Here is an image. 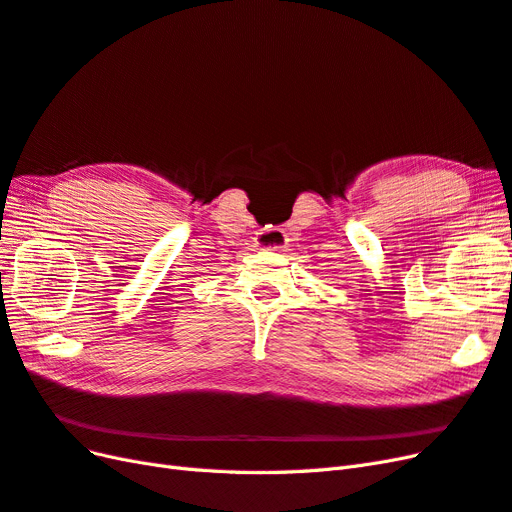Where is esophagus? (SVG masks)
Returning <instances> with one entry per match:
<instances>
[{
	"label": "esophagus",
	"mask_w": 512,
	"mask_h": 512,
	"mask_svg": "<svg viewBox=\"0 0 512 512\" xmlns=\"http://www.w3.org/2000/svg\"><path fill=\"white\" fill-rule=\"evenodd\" d=\"M286 243H288L286 232L282 228H273V226L262 228L256 237V245L262 247V250H282Z\"/></svg>",
	"instance_id": "esophagus-1"
}]
</instances>
